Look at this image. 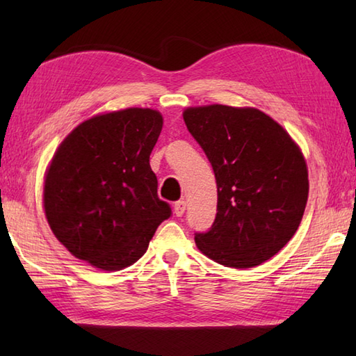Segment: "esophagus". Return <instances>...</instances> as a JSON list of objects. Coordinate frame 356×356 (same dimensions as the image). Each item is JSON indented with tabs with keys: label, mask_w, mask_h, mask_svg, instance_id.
<instances>
[{
	"label": "esophagus",
	"mask_w": 356,
	"mask_h": 356,
	"mask_svg": "<svg viewBox=\"0 0 356 356\" xmlns=\"http://www.w3.org/2000/svg\"><path fill=\"white\" fill-rule=\"evenodd\" d=\"M186 209V202L185 200H179L174 203V214H176L177 217H182Z\"/></svg>",
	"instance_id": "esophagus-1"
}]
</instances>
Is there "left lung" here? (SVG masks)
Segmentation results:
<instances>
[{"mask_svg":"<svg viewBox=\"0 0 356 356\" xmlns=\"http://www.w3.org/2000/svg\"><path fill=\"white\" fill-rule=\"evenodd\" d=\"M217 182V214L195 245L228 268L259 266L298 229L307 202V166L297 143L257 108L228 105L184 111Z\"/></svg>","mask_w":356,"mask_h":356,"instance_id":"left-lung-1","label":"left lung"}]
</instances>
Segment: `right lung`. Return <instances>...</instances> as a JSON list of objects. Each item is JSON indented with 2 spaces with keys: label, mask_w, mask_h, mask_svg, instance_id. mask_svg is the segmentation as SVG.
<instances>
[{
  "label": "right lung",
  "mask_w": 356,
  "mask_h": 356,
  "mask_svg": "<svg viewBox=\"0 0 356 356\" xmlns=\"http://www.w3.org/2000/svg\"><path fill=\"white\" fill-rule=\"evenodd\" d=\"M162 125L156 110L127 108L86 120L59 145L45 174L44 209L76 259L102 270L130 266L171 216L149 166Z\"/></svg>",
  "instance_id": "add662e5"
}]
</instances>
